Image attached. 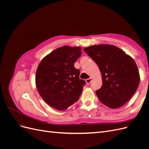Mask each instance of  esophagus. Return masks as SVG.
<instances>
[{
    "label": "esophagus",
    "instance_id": "obj_1",
    "mask_svg": "<svg viewBox=\"0 0 149 149\" xmlns=\"http://www.w3.org/2000/svg\"><path fill=\"white\" fill-rule=\"evenodd\" d=\"M91 81H92V78H88V79H86V83L87 84H89L91 82Z\"/></svg>",
    "mask_w": 149,
    "mask_h": 149
}]
</instances>
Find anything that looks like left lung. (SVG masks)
I'll use <instances>...</instances> for the list:
<instances>
[{"instance_id": "1", "label": "left lung", "mask_w": 149, "mask_h": 149, "mask_svg": "<svg viewBox=\"0 0 149 149\" xmlns=\"http://www.w3.org/2000/svg\"><path fill=\"white\" fill-rule=\"evenodd\" d=\"M84 50L96 62L102 74V86L96 91L99 100L112 109L123 106L140 83L136 62L121 49L110 45H92Z\"/></svg>"}]
</instances>
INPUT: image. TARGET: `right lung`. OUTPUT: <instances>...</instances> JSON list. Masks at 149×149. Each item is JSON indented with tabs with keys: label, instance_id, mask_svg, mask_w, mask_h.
I'll use <instances>...</instances> for the list:
<instances>
[{
	"label": "right lung",
	"instance_id": "right-lung-1",
	"mask_svg": "<svg viewBox=\"0 0 149 149\" xmlns=\"http://www.w3.org/2000/svg\"><path fill=\"white\" fill-rule=\"evenodd\" d=\"M81 55L80 47L63 46L45 56L36 71L40 95L48 105L66 110L79 100L86 83L79 79L74 63Z\"/></svg>",
	"mask_w": 149,
	"mask_h": 149
}]
</instances>
